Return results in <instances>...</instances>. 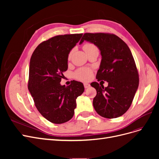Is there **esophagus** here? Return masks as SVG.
Instances as JSON below:
<instances>
[{
    "instance_id": "esophagus-1",
    "label": "esophagus",
    "mask_w": 159,
    "mask_h": 159,
    "mask_svg": "<svg viewBox=\"0 0 159 159\" xmlns=\"http://www.w3.org/2000/svg\"><path fill=\"white\" fill-rule=\"evenodd\" d=\"M84 88H85V89H87V88H88L90 87V84H88V83H84Z\"/></svg>"
}]
</instances>
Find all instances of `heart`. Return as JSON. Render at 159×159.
<instances>
[{"mask_svg": "<svg viewBox=\"0 0 159 159\" xmlns=\"http://www.w3.org/2000/svg\"><path fill=\"white\" fill-rule=\"evenodd\" d=\"M95 46L92 44H89V43H87L85 44L83 46V49L85 52L88 49L94 47ZM74 78L78 80L81 81H89L92 78V71L90 69L85 68H81L76 70L74 73Z\"/></svg>", "mask_w": 159, "mask_h": 159, "instance_id": "b5f03b06", "label": "heart"}]
</instances>
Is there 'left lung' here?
Returning a JSON list of instances; mask_svg holds the SVG:
<instances>
[{"label": "left lung", "mask_w": 159, "mask_h": 159, "mask_svg": "<svg viewBox=\"0 0 159 159\" xmlns=\"http://www.w3.org/2000/svg\"><path fill=\"white\" fill-rule=\"evenodd\" d=\"M84 40L99 49L102 61L96 79L108 82L106 88L91 83L97 91L93 101L94 109L105 118L121 116L131 106L139 83L132 53L126 43L113 34L85 33L80 44Z\"/></svg>", "instance_id": "left-lung-1"}]
</instances>
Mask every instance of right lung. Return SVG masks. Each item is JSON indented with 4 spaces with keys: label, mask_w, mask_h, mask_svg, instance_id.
<instances>
[{
    "label": "right lung",
    "mask_w": 159,
    "mask_h": 159,
    "mask_svg": "<svg viewBox=\"0 0 159 159\" xmlns=\"http://www.w3.org/2000/svg\"><path fill=\"white\" fill-rule=\"evenodd\" d=\"M82 34L59 35L42 42L31 56L28 88L38 111L55 124L74 116L76 99L84 91L82 83L73 81L66 87L60 81L68 70V54Z\"/></svg>",
    "instance_id": "obj_1"
}]
</instances>
